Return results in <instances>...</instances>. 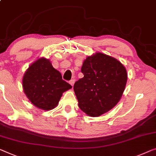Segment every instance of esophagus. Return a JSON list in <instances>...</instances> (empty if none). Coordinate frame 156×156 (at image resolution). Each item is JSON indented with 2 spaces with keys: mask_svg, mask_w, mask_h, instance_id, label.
I'll return each mask as SVG.
<instances>
[{
  "mask_svg": "<svg viewBox=\"0 0 156 156\" xmlns=\"http://www.w3.org/2000/svg\"><path fill=\"white\" fill-rule=\"evenodd\" d=\"M74 83H75V79H71V80L69 81V83L71 85L72 87H73V85H74Z\"/></svg>",
  "mask_w": 156,
  "mask_h": 156,
  "instance_id": "34e87169",
  "label": "esophagus"
}]
</instances>
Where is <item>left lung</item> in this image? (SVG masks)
I'll list each match as a JSON object with an SVG mask.
<instances>
[{"label":"left lung","mask_w":156,"mask_h":156,"mask_svg":"<svg viewBox=\"0 0 156 156\" xmlns=\"http://www.w3.org/2000/svg\"><path fill=\"white\" fill-rule=\"evenodd\" d=\"M81 72L84 76L73 86L79 108L97 117L114 107L126 85L125 66L115 58L96 53L85 60Z\"/></svg>","instance_id":"8db88e82"}]
</instances>
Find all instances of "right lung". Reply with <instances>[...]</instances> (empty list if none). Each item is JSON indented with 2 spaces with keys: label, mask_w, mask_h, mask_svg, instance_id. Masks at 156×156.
Returning a JSON list of instances; mask_svg holds the SVG:
<instances>
[{
  "label": "right lung",
  "mask_w": 156,
  "mask_h": 156,
  "mask_svg": "<svg viewBox=\"0 0 156 156\" xmlns=\"http://www.w3.org/2000/svg\"><path fill=\"white\" fill-rule=\"evenodd\" d=\"M22 83L25 94L31 103L47 111L56 107L62 93L72 87L45 58L38 59L29 67Z\"/></svg>",
  "instance_id": "1"
}]
</instances>
